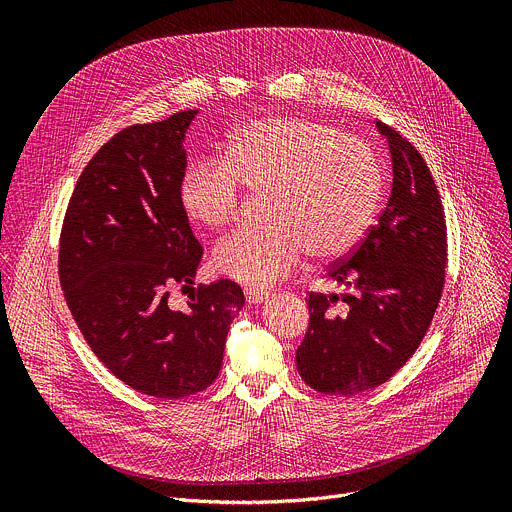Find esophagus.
Returning <instances> with one entry per match:
<instances>
[{
    "instance_id": "34e87169",
    "label": "esophagus",
    "mask_w": 512,
    "mask_h": 512,
    "mask_svg": "<svg viewBox=\"0 0 512 512\" xmlns=\"http://www.w3.org/2000/svg\"><path fill=\"white\" fill-rule=\"evenodd\" d=\"M267 291H263V289H247L245 291V298H247V302L249 304H261V302H265L267 300Z\"/></svg>"
}]
</instances>
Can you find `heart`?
I'll return each instance as SVG.
<instances>
[{"label":"heart","mask_w":512,"mask_h":512,"mask_svg":"<svg viewBox=\"0 0 512 512\" xmlns=\"http://www.w3.org/2000/svg\"><path fill=\"white\" fill-rule=\"evenodd\" d=\"M241 186L259 190L261 223L216 245L210 265L249 287H269L310 253L338 259L367 235L383 192L373 145L308 117H265L239 125L221 158L194 162L178 184L184 214L202 229L229 227Z\"/></svg>","instance_id":"1"}]
</instances>
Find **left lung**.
<instances>
[{
    "label": "left lung",
    "instance_id": "8db88e82",
    "mask_svg": "<svg viewBox=\"0 0 512 512\" xmlns=\"http://www.w3.org/2000/svg\"><path fill=\"white\" fill-rule=\"evenodd\" d=\"M393 162L379 223L328 277L342 294H310L298 373L320 393L356 395L389 381L421 344L446 281L448 241L440 192L421 154L377 121Z\"/></svg>",
    "mask_w": 512,
    "mask_h": 512
}]
</instances>
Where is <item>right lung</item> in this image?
I'll use <instances>...</instances> for the list:
<instances>
[{
  "mask_svg": "<svg viewBox=\"0 0 512 512\" xmlns=\"http://www.w3.org/2000/svg\"><path fill=\"white\" fill-rule=\"evenodd\" d=\"M196 113L113 135L83 170L60 233L58 275L72 318L117 379L158 399L212 385L245 304L243 289L221 279L198 285L184 313L169 306V289L194 285L202 257L178 202Z\"/></svg>",
  "mask_w": 512,
  "mask_h": 512,
  "instance_id": "add662e5",
  "label": "right lung"
}]
</instances>
